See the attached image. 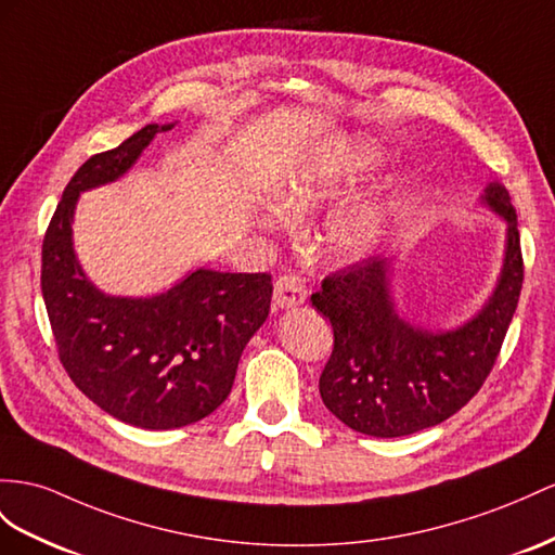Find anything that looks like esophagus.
Listing matches in <instances>:
<instances>
[{
  "mask_svg": "<svg viewBox=\"0 0 555 555\" xmlns=\"http://www.w3.org/2000/svg\"><path fill=\"white\" fill-rule=\"evenodd\" d=\"M307 300V286L300 276L283 274L274 283V307L293 309Z\"/></svg>",
  "mask_w": 555,
  "mask_h": 555,
  "instance_id": "1",
  "label": "esophagus"
}]
</instances>
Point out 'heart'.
Segmentation results:
<instances>
[{
	"label": "heart",
	"mask_w": 555,
	"mask_h": 555,
	"mask_svg": "<svg viewBox=\"0 0 555 555\" xmlns=\"http://www.w3.org/2000/svg\"><path fill=\"white\" fill-rule=\"evenodd\" d=\"M371 154H347L345 159H323L288 184V202L305 204L337 182H349L371 168ZM396 204L391 198H365V202L337 208L323 224V248L337 262H361L377 253L393 222ZM274 212H267L264 222H272Z\"/></svg>",
	"instance_id": "b5f03b06"
}]
</instances>
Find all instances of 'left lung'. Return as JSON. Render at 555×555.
Masks as SVG:
<instances>
[{
    "mask_svg": "<svg viewBox=\"0 0 555 555\" xmlns=\"http://www.w3.org/2000/svg\"><path fill=\"white\" fill-rule=\"evenodd\" d=\"M480 204L506 222L504 260L486 305L454 328H426L401 314L393 297L399 255L353 264L311 295L335 335L319 391L349 429L375 438L429 429L472 401L490 375L518 307L522 255L504 184L490 182Z\"/></svg>",
    "mask_w": 555,
    "mask_h": 555,
    "instance_id": "8db88e82",
    "label": "left lung"
}]
</instances>
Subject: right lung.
Listing matches in <instances>:
<instances>
[{"label":"right lung","instance_id":"add662e5","mask_svg":"<svg viewBox=\"0 0 555 555\" xmlns=\"http://www.w3.org/2000/svg\"><path fill=\"white\" fill-rule=\"evenodd\" d=\"M147 124L95 154L67 182L41 246V295L61 363L105 413L140 429H180L232 391L238 359L269 317L272 276L192 269L147 297L109 295L83 272L73 241L81 192L124 178L156 133Z\"/></svg>","mask_w":555,"mask_h":555}]
</instances>
